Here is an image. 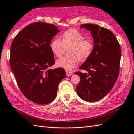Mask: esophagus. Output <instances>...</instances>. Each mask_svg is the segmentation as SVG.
I'll return each mask as SVG.
<instances>
[{
  "label": "esophagus",
  "instance_id": "obj_1",
  "mask_svg": "<svg viewBox=\"0 0 134 134\" xmlns=\"http://www.w3.org/2000/svg\"><path fill=\"white\" fill-rule=\"evenodd\" d=\"M66 72L67 76H70V75H71L72 74V72L70 71H66Z\"/></svg>",
  "mask_w": 134,
  "mask_h": 134
}]
</instances>
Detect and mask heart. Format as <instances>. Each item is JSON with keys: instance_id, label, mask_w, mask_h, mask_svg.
<instances>
[{"instance_id": "1", "label": "heart", "mask_w": 134, "mask_h": 134, "mask_svg": "<svg viewBox=\"0 0 134 134\" xmlns=\"http://www.w3.org/2000/svg\"><path fill=\"white\" fill-rule=\"evenodd\" d=\"M61 40L54 38L50 43V49L55 57L59 58L67 50L68 56L58 59L57 67L70 71L81 63L87 60L93 52V44L90 39L85 38L83 34L75 29H70L62 34Z\"/></svg>"}]
</instances>
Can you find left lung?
<instances>
[{
    "mask_svg": "<svg viewBox=\"0 0 134 134\" xmlns=\"http://www.w3.org/2000/svg\"><path fill=\"white\" fill-rule=\"evenodd\" d=\"M80 28L91 32L94 46L90 58L79 67L87 72H75L80 78L76 90L82 100L92 102L104 98L117 80L121 47L114 34L108 29L92 24H82Z\"/></svg>",
    "mask_w": 134,
    "mask_h": 134,
    "instance_id": "1",
    "label": "left lung"
}]
</instances>
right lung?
<instances>
[{
  "label": "right lung",
  "instance_id": "add662e5",
  "mask_svg": "<svg viewBox=\"0 0 134 134\" xmlns=\"http://www.w3.org/2000/svg\"><path fill=\"white\" fill-rule=\"evenodd\" d=\"M59 32L53 24L33 23L17 34L11 44L10 67L17 84L24 96L36 104L52 102L58 84L66 76L63 68L48 69L55 63L50 43Z\"/></svg>",
  "mask_w": 134,
  "mask_h": 134
}]
</instances>
